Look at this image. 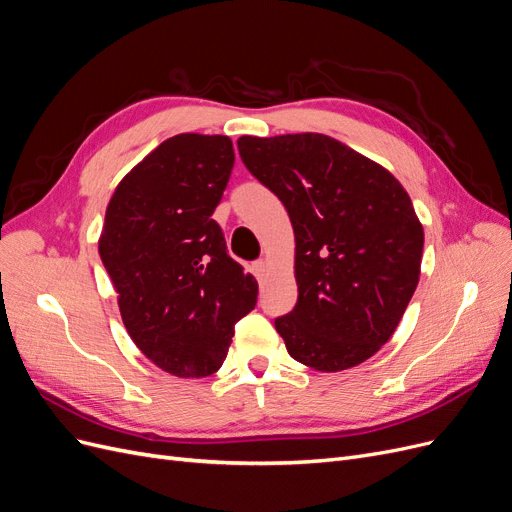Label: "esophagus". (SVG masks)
Segmentation results:
<instances>
[{"instance_id":"34e87169","label":"esophagus","mask_w":512,"mask_h":512,"mask_svg":"<svg viewBox=\"0 0 512 512\" xmlns=\"http://www.w3.org/2000/svg\"><path fill=\"white\" fill-rule=\"evenodd\" d=\"M252 271H254L258 280H262V277H265V273H267V260H256L252 265Z\"/></svg>"}]
</instances>
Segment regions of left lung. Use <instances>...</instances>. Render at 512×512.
Returning a JSON list of instances; mask_svg holds the SVG:
<instances>
[{
    "label": "left lung",
    "instance_id": "1",
    "mask_svg": "<svg viewBox=\"0 0 512 512\" xmlns=\"http://www.w3.org/2000/svg\"><path fill=\"white\" fill-rule=\"evenodd\" d=\"M239 156L294 228L299 299L275 318L294 361L342 371L374 356L421 275L423 226L401 183L324 134L241 136Z\"/></svg>",
    "mask_w": 512,
    "mask_h": 512
}]
</instances>
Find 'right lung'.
Wrapping results in <instances>:
<instances>
[{
	"instance_id": "add662e5",
	"label": "right lung",
	"mask_w": 512,
	"mask_h": 512,
	"mask_svg": "<svg viewBox=\"0 0 512 512\" xmlns=\"http://www.w3.org/2000/svg\"><path fill=\"white\" fill-rule=\"evenodd\" d=\"M228 136L177 134L121 179L98 243L121 320L149 361L179 378L218 371L258 284L211 215L228 185Z\"/></svg>"
}]
</instances>
